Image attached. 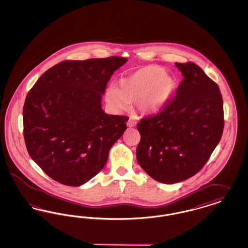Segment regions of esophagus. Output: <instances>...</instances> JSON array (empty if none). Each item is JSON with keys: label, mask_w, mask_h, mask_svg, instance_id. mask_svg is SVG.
Wrapping results in <instances>:
<instances>
[{"label": "esophagus", "mask_w": 248, "mask_h": 248, "mask_svg": "<svg viewBox=\"0 0 248 248\" xmlns=\"http://www.w3.org/2000/svg\"><path fill=\"white\" fill-rule=\"evenodd\" d=\"M137 124H138V122H137L135 119L130 118L129 120L127 121V126H128V127H134V126L137 125Z\"/></svg>", "instance_id": "esophagus-1"}]
</instances>
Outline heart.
Wrapping results in <instances>:
<instances>
[{"label": "heart", "instance_id": "heart-1", "mask_svg": "<svg viewBox=\"0 0 248 248\" xmlns=\"http://www.w3.org/2000/svg\"><path fill=\"white\" fill-rule=\"evenodd\" d=\"M175 89L174 79L166 74L164 68L150 65L122 78L119 88L109 87L106 98L115 109L126 108L129 101L136 100L142 111L154 112L165 106Z\"/></svg>", "mask_w": 248, "mask_h": 248}]
</instances>
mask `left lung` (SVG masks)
Masks as SVG:
<instances>
[{
    "label": "left lung",
    "instance_id": "obj_1",
    "mask_svg": "<svg viewBox=\"0 0 248 248\" xmlns=\"http://www.w3.org/2000/svg\"><path fill=\"white\" fill-rule=\"evenodd\" d=\"M183 80L158 113L138 124L139 165L165 184L197 174L208 161L224 128L219 87L192 62L176 63Z\"/></svg>",
    "mask_w": 248,
    "mask_h": 248
}]
</instances>
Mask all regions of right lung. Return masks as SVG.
<instances>
[{
	"instance_id": "obj_1",
	"label": "right lung",
	"mask_w": 248,
	"mask_h": 248,
	"mask_svg": "<svg viewBox=\"0 0 248 248\" xmlns=\"http://www.w3.org/2000/svg\"><path fill=\"white\" fill-rule=\"evenodd\" d=\"M127 59L65 60L46 71L27 94L24 140L31 159L52 179L81 186L105 166L127 116L101 107L108 82Z\"/></svg>"
}]
</instances>
